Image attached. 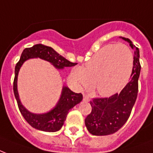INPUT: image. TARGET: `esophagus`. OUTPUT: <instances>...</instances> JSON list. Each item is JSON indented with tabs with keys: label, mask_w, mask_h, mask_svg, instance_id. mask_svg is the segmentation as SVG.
<instances>
[{
	"label": "esophagus",
	"mask_w": 153,
	"mask_h": 153,
	"mask_svg": "<svg viewBox=\"0 0 153 153\" xmlns=\"http://www.w3.org/2000/svg\"><path fill=\"white\" fill-rule=\"evenodd\" d=\"M83 100H85V101H89V97L87 94H84V96H83Z\"/></svg>",
	"instance_id": "1"
}]
</instances>
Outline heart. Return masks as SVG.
<instances>
[{
  "mask_svg": "<svg viewBox=\"0 0 153 153\" xmlns=\"http://www.w3.org/2000/svg\"><path fill=\"white\" fill-rule=\"evenodd\" d=\"M133 66V56L124 44L108 45L101 48L85 68L75 67L72 77L80 88L96 84L97 92L110 96L121 89L128 81Z\"/></svg>",
  "mask_w": 153,
  "mask_h": 153,
  "instance_id": "b5f03b06",
  "label": "heart"
}]
</instances>
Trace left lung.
Returning a JSON list of instances; mask_svg holds the SVG:
<instances>
[{
	"mask_svg": "<svg viewBox=\"0 0 153 153\" xmlns=\"http://www.w3.org/2000/svg\"><path fill=\"white\" fill-rule=\"evenodd\" d=\"M134 49L133 67L130 81L120 93L109 97L93 98L90 101L92 111L85 120L88 131L95 136L115 133L129 118L138 93V78L140 73L139 48L129 39L122 37Z\"/></svg>",
	"mask_w": 153,
	"mask_h": 153,
	"instance_id": "left-lung-1",
	"label": "left lung"
}]
</instances>
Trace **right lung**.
Instances as JSON below:
<instances>
[{
  "label": "right lung",
  "instance_id": "right-lung-1",
  "mask_svg": "<svg viewBox=\"0 0 153 153\" xmlns=\"http://www.w3.org/2000/svg\"><path fill=\"white\" fill-rule=\"evenodd\" d=\"M39 57L50 62L56 68L72 67L77 63H73L60 55L53 48L44 45L42 44L35 45L30 48H26L22 52L21 58L15 67V77L13 80V93L16 97L19 110L25 120L32 127L44 132H53L60 130L63 126L67 115L71 108L82 100L81 93H76L71 91L68 87H63L61 97L56 107L50 112L45 114H34L28 112L21 105L17 92V75L22 64L28 59Z\"/></svg>",
  "mask_w": 153,
  "mask_h": 153
}]
</instances>
